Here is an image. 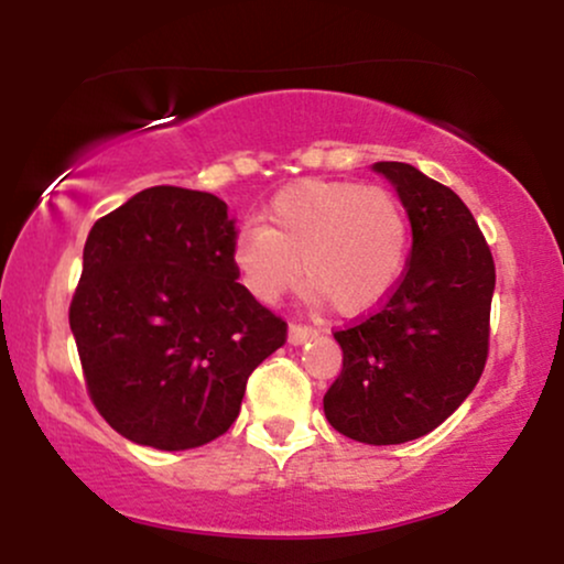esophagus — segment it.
Returning a JSON list of instances; mask_svg holds the SVG:
<instances>
[{"label": "esophagus", "mask_w": 564, "mask_h": 564, "mask_svg": "<svg viewBox=\"0 0 564 564\" xmlns=\"http://www.w3.org/2000/svg\"><path fill=\"white\" fill-rule=\"evenodd\" d=\"M313 336H318V328L307 326V323H291V326H289V341H291V345H302V341L313 339Z\"/></svg>", "instance_id": "34e87169"}]
</instances>
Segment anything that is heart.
Returning a JSON list of instances; mask_svg holds the SVG:
<instances>
[{
  "label": "heart",
  "mask_w": 564,
  "mask_h": 564,
  "mask_svg": "<svg viewBox=\"0 0 564 564\" xmlns=\"http://www.w3.org/2000/svg\"><path fill=\"white\" fill-rule=\"evenodd\" d=\"M411 228L403 200L379 185L307 180L246 225L230 257L243 286L278 302L304 278L339 315L373 310L403 278Z\"/></svg>",
  "instance_id": "heart-1"
}]
</instances>
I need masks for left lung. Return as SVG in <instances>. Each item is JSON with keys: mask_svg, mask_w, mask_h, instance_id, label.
Instances as JSON below:
<instances>
[{"mask_svg": "<svg viewBox=\"0 0 564 564\" xmlns=\"http://www.w3.org/2000/svg\"><path fill=\"white\" fill-rule=\"evenodd\" d=\"M373 170L398 187L413 230L411 257L384 302L334 332L341 371L323 394V411L358 443L398 445L443 424L480 381L496 264L448 185L400 161Z\"/></svg>", "mask_w": 564, "mask_h": 564, "instance_id": "left-lung-1", "label": "left lung"}]
</instances>
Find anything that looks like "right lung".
Wrapping results in <instances>:
<instances>
[{"label":"right lung","instance_id":"right-lung-1","mask_svg":"<svg viewBox=\"0 0 564 564\" xmlns=\"http://www.w3.org/2000/svg\"><path fill=\"white\" fill-rule=\"evenodd\" d=\"M228 204L156 185L100 217L68 323L89 400L119 435L161 451L230 430L246 381L286 321L238 283Z\"/></svg>","mask_w":564,"mask_h":564}]
</instances>
